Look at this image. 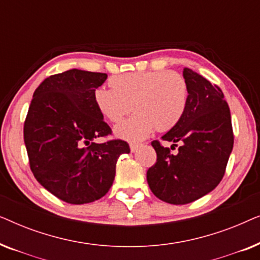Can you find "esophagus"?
Listing matches in <instances>:
<instances>
[{
    "instance_id": "obj_1",
    "label": "esophagus",
    "mask_w": 260,
    "mask_h": 260,
    "mask_svg": "<svg viewBox=\"0 0 260 260\" xmlns=\"http://www.w3.org/2000/svg\"><path fill=\"white\" fill-rule=\"evenodd\" d=\"M141 147V144H136V143H133V144H130V150L133 151V152H135L137 150L138 148Z\"/></svg>"
}]
</instances>
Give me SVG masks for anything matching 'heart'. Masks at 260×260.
Instances as JSON below:
<instances>
[{
  "instance_id": "1",
  "label": "heart",
  "mask_w": 260,
  "mask_h": 260,
  "mask_svg": "<svg viewBox=\"0 0 260 260\" xmlns=\"http://www.w3.org/2000/svg\"><path fill=\"white\" fill-rule=\"evenodd\" d=\"M111 88L98 87L93 101L101 115L118 123L134 110L130 118L115 127V135L129 142L147 138L154 129L163 133L177 125L186 112L188 85L172 71L133 72L113 76Z\"/></svg>"
}]
</instances>
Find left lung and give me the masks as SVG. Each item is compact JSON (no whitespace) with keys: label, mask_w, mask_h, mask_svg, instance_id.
I'll list each match as a JSON object with an SVG mask.
<instances>
[{"label":"left lung","mask_w":260,"mask_h":260,"mask_svg":"<svg viewBox=\"0 0 260 260\" xmlns=\"http://www.w3.org/2000/svg\"><path fill=\"white\" fill-rule=\"evenodd\" d=\"M188 85L186 112L162 140L174 143L175 155L152 141L157 159L147 172L155 197L172 205H186L208 194L225 175L233 149L229 104L219 86L190 69L183 70Z\"/></svg>","instance_id":"left-lung-1"}]
</instances>
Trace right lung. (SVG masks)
<instances>
[{"instance_id": "add662e5", "label": "right lung", "mask_w": 260, "mask_h": 260, "mask_svg": "<svg viewBox=\"0 0 260 260\" xmlns=\"http://www.w3.org/2000/svg\"><path fill=\"white\" fill-rule=\"evenodd\" d=\"M106 73L70 70L42 81L24 120L23 138L31 173L60 200L72 205L104 197L116 175V163L129 154L125 141L94 143L111 135L93 101Z\"/></svg>"}]
</instances>
